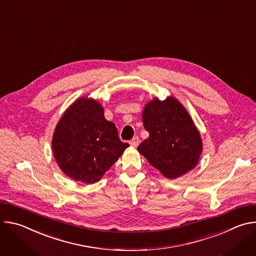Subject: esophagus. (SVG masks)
Here are the masks:
<instances>
[{
    "label": "esophagus",
    "mask_w": 256,
    "mask_h": 256,
    "mask_svg": "<svg viewBox=\"0 0 256 256\" xmlns=\"http://www.w3.org/2000/svg\"><path fill=\"white\" fill-rule=\"evenodd\" d=\"M130 146L132 147H134V148H136L138 146V144H140V138H138V136H134L130 142Z\"/></svg>",
    "instance_id": "obj_1"
}]
</instances>
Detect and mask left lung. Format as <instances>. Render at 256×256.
I'll return each mask as SVG.
<instances>
[{"instance_id": "8db88e82", "label": "left lung", "mask_w": 256, "mask_h": 256, "mask_svg": "<svg viewBox=\"0 0 256 256\" xmlns=\"http://www.w3.org/2000/svg\"><path fill=\"white\" fill-rule=\"evenodd\" d=\"M149 138L138 151L163 176L175 179L192 170L202 153V140L186 108L174 96L155 97L142 114Z\"/></svg>"}]
</instances>
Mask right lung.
<instances>
[{
  "instance_id": "obj_1",
  "label": "right lung",
  "mask_w": 256,
  "mask_h": 256,
  "mask_svg": "<svg viewBox=\"0 0 256 256\" xmlns=\"http://www.w3.org/2000/svg\"><path fill=\"white\" fill-rule=\"evenodd\" d=\"M52 153L60 169L75 181L98 182L130 147L116 126L104 118L103 106L83 96L72 102L56 124Z\"/></svg>"
}]
</instances>
